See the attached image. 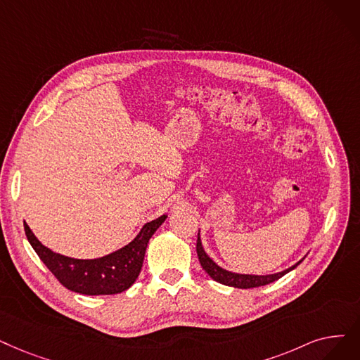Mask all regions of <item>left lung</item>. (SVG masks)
Masks as SVG:
<instances>
[{
  "instance_id": "1",
  "label": "left lung",
  "mask_w": 360,
  "mask_h": 360,
  "mask_svg": "<svg viewBox=\"0 0 360 360\" xmlns=\"http://www.w3.org/2000/svg\"><path fill=\"white\" fill-rule=\"evenodd\" d=\"M197 255H198V260L201 268L207 272V275L214 279L216 283L224 284L228 287H236V288H255V287H262V285H268L274 281L279 279L281 276H284L285 274H288L290 271H292L294 268L299 266V264L303 262L299 260L292 266H290L288 269H284L276 274H271V275H248V274H236L226 271L224 268L219 266L216 262H213V259H210L207 256V253L205 252L201 244V238H200V231H198V237H197Z\"/></svg>"
}]
</instances>
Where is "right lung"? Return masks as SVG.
Wrapping results in <instances>:
<instances>
[{
    "instance_id": "1",
    "label": "right lung",
    "mask_w": 360,
    "mask_h": 360,
    "mask_svg": "<svg viewBox=\"0 0 360 360\" xmlns=\"http://www.w3.org/2000/svg\"><path fill=\"white\" fill-rule=\"evenodd\" d=\"M166 217L163 214L147 222L129 244L97 259H73L54 253L35 237L26 224L25 232L35 253L61 285L79 294L107 295L119 294L135 283L143 268L148 241Z\"/></svg>"
}]
</instances>
